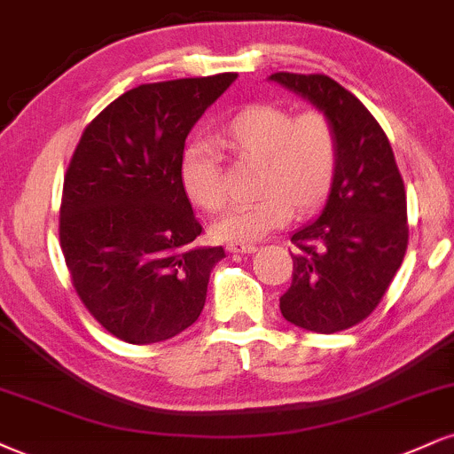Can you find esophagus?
<instances>
[{
    "mask_svg": "<svg viewBox=\"0 0 454 454\" xmlns=\"http://www.w3.org/2000/svg\"><path fill=\"white\" fill-rule=\"evenodd\" d=\"M226 249L231 251V254H254L258 247L251 243H228Z\"/></svg>",
    "mask_w": 454,
    "mask_h": 454,
    "instance_id": "34e87169",
    "label": "esophagus"
}]
</instances>
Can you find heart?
<instances>
[{
	"label": "heart",
	"mask_w": 454,
	"mask_h": 454,
	"mask_svg": "<svg viewBox=\"0 0 454 454\" xmlns=\"http://www.w3.org/2000/svg\"><path fill=\"white\" fill-rule=\"evenodd\" d=\"M217 139L237 158L260 167L255 177L260 199L232 207L213 223V234L222 241H260L286 226L292 213L300 217L315 213L334 188L340 145L334 122L319 109L294 116L283 106L254 103L239 109ZM182 182L190 199L207 211L226 203L217 158L209 147L185 150Z\"/></svg>",
	"instance_id": "1"
}]
</instances>
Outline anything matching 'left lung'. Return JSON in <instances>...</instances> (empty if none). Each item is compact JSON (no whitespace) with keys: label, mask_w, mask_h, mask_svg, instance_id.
I'll return each mask as SVG.
<instances>
[{"label":"left lung","mask_w":454,"mask_h":454,"mask_svg":"<svg viewBox=\"0 0 454 454\" xmlns=\"http://www.w3.org/2000/svg\"><path fill=\"white\" fill-rule=\"evenodd\" d=\"M270 80L330 116L340 162L319 217L292 237V286L279 298L289 324L334 334L379 307L408 247L403 179L385 130L353 92L324 74L277 71Z\"/></svg>","instance_id":"left-lung-1"}]
</instances>
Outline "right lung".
<instances>
[{"label": "right lung", "instance_id": "obj_1", "mask_svg": "<svg viewBox=\"0 0 454 454\" xmlns=\"http://www.w3.org/2000/svg\"><path fill=\"white\" fill-rule=\"evenodd\" d=\"M237 74L141 84L86 124L63 182L59 241L89 313L130 345L177 336L199 319L222 247L182 182L185 137Z\"/></svg>", "mask_w": 454, "mask_h": 454}]
</instances>
